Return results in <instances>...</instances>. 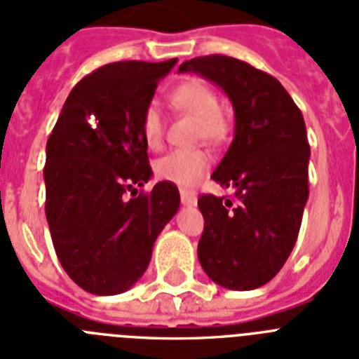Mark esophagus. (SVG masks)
I'll use <instances>...</instances> for the list:
<instances>
[{"label":"esophagus","instance_id":"esophagus-1","mask_svg":"<svg viewBox=\"0 0 359 359\" xmlns=\"http://www.w3.org/2000/svg\"><path fill=\"white\" fill-rule=\"evenodd\" d=\"M180 201L186 206H195L197 204V194L195 191H189V189H180Z\"/></svg>","mask_w":359,"mask_h":359}]
</instances>
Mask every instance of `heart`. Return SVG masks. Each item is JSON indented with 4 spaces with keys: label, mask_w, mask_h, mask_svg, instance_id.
Wrapping results in <instances>:
<instances>
[{
    "label": "heart",
    "mask_w": 359,
    "mask_h": 359,
    "mask_svg": "<svg viewBox=\"0 0 359 359\" xmlns=\"http://www.w3.org/2000/svg\"><path fill=\"white\" fill-rule=\"evenodd\" d=\"M170 100L175 109L191 114L197 118V137L210 144H221L230 133V120L219 105V96L210 83L201 78H188L170 93ZM142 137L149 147H158L164 140L165 122L162 111L156 104L144 107L140 120ZM210 168V156L203 149H175L155 164L158 179L170 180L179 186H194L203 179Z\"/></svg>",
    "instance_id": "1"
}]
</instances>
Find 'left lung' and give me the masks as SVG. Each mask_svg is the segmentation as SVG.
<instances>
[{
  "label": "left lung",
  "mask_w": 359,
  "mask_h": 359,
  "mask_svg": "<svg viewBox=\"0 0 359 359\" xmlns=\"http://www.w3.org/2000/svg\"><path fill=\"white\" fill-rule=\"evenodd\" d=\"M215 82L236 109V137L212 179L231 197L203 194L198 261L230 290H254L277 276L296 245L309 198L310 146L299 107L272 74L210 54L184 62Z\"/></svg>",
  "instance_id": "left-lung-1"
}]
</instances>
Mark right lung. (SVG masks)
Listing matches in <instances>:
<instances>
[{
    "label": "right lung",
    "instance_id": "add662e5",
    "mask_svg": "<svg viewBox=\"0 0 359 359\" xmlns=\"http://www.w3.org/2000/svg\"><path fill=\"white\" fill-rule=\"evenodd\" d=\"M175 63L133 60L93 71L72 87L47 140L45 215L53 245L63 270L89 294L133 287L179 210L170 180L137 195L151 177L144 107Z\"/></svg>",
    "mask_w": 359,
    "mask_h": 359
}]
</instances>
